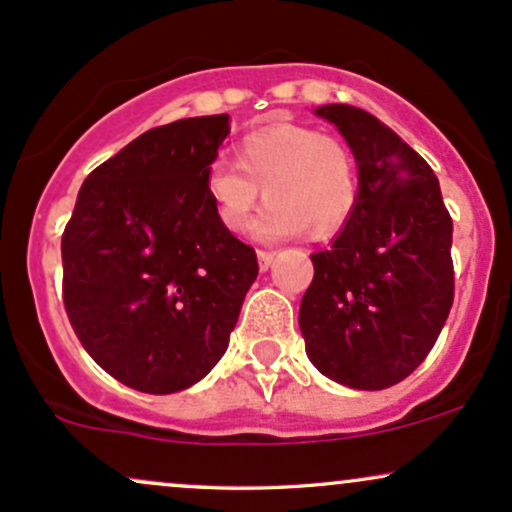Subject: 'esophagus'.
<instances>
[{
	"instance_id": "obj_1",
	"label": "esophagus",
	"mask_w": 512,
	"mask_h": 512,
	"mask_svg": "<svg viewBox=\"0 0 512 512\" xmlns=\"http://www.w3.org/2000/svg\"><path fill=\"white\" fill-rule=\"evenodd\" d=\"M257 260H260L262 272H267V269L272 267V262H274V252L272 250H257Z\"/></svg>"
}]
</instances>
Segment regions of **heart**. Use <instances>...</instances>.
I'll list each match as a JSON object with an SVG mask.
<instances>
[{
    "mask_svg": "<svg viewBox=\"0 0 512 512\" xmlns=\"http://www.w3.org/2000/svg\"><path fill=\"white\" fill-rule=\"evenodd\" d=\"M236 163L216 161L204 182L226 231L248 228L264 190L267 207L255 221L262 240H281L308 228L327 238L351 221L361 199L358 163L342 139L320 129L279 122L245 134Z\"/></svg>",
    "mask_w": 512,
    "mask_h": 512,
    "instance_id": "heart-1",
    "label": "heart"
}]
</instances>
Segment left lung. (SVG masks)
<instances>
[{"instance_id":"8db88e82","label":"left lung","mask_w":512,"mask_h":512,"mask_svg":"<svg viewBox=\"0 0 512 512\" xmlns=\"http://www.w3.org/2000/svg\"><path fill=\"white\" fill-rule=\"evenodd\" d=\"M354 151L361 199L334 243L315 252L301 301L305 351L327 378L385 390L421 366L455 296L452 219L428 163L354 105H322Z\"/></svg>"}]
</instances>
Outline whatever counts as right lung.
<instances>
[{
	"label": "right lung",
	"instance_id": "add662e5",
	"mask_svg": "<svg viewBox=\"0 0 512 512\" xmlns=\"http://www.w3.org/2000/svg\"><path fill=\"white\" fill-rule=\"evenodd\" d=\"M228 115L154 127L81 185L62 233V298L88 356L122 385L170 395L226 354L257 255L216 219L207 168Z\"/></svg>",
	"mask_w": 512,
	"mask_h": 512
}]
</instances>
